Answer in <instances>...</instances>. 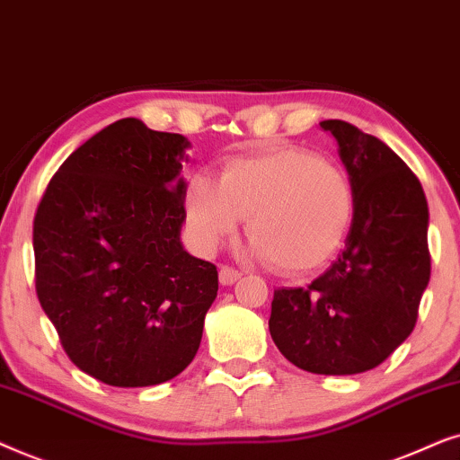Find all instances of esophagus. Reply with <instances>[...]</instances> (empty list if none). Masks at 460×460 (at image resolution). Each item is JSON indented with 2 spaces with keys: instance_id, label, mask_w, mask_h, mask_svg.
Returning a JSON list of instances; mask_svg holds the SVG:
<instances>
[{
  "instance_id": "obj_1",
  "label": "esophagus",
  "mask_w": 460,
  "mask_h": 460,
  "mask_svg": "<svg viewBox=\"0 0 460 460\" xmlns=\"http://www.w3.org/2000/svg\"><path fill=\"white\" fill-rule=\"evenodd\" d=\"M242 278V273L237 271V269H234V267H226V265H223L220 267V271H218V279H220V284L223 286H231V284H235L237 279Z\"/></svg>"
}]
</instances>
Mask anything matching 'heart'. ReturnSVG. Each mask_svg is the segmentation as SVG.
<instances>
[{"instance_id":"heart-1","label":"heart","mask_w":460,"mask_h":460,"mask_svg":"<svg viewBox=\"0 0 460 460\" xmlns=\"http://www.w3.org/2000/svg\"><path fill=\"white\" fill-rule=\"evenodd\" d=\"M185 206L201 248H217L246 218L254 254L279 271L303 273L339 248L353 217V187L345 170L328 159L273 149L229 159L218 181L193 174Z\"/></svg>"}]
</instances>
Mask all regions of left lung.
I'll return each mask as SVG.
<instances>
[{
  "label": "left lung",
  "mask_w": 460,
  "mask_h": 460,
  "mask_svg": "<svg viewBox=\"0 0 460 460\" xmlns=\"http://www.w3.org/2000/svg\"><path fill=\"white\" fill-rule=\"evenodd\" d=\"M320 126L339 143L351 181V229L320 278L273 292L269 332L301 370L359 375L414 330L431 275L429 208L419 179L383 140L341 119Z\"/></svg>",
  "instance_id": "obj_1"
}]
</instances>
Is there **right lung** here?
<instances>
[{"label":"right lung","instance_id":"1","mask_svg":"<svg viewBox=\"0 0 460 460\" xmlns=\"http://www.w3.org/2000/svg\"><path fill=\"white\" fill-rule=\"evenodd\" d=\"M189 146L137 118L115 121L65 159L35 214L41 309L71 362L111 387L181 375L217 298V267L181 242Z\"/></svg>","mask_w":460,"mask_h":460}]
</instances>
